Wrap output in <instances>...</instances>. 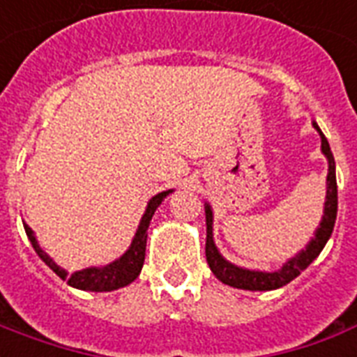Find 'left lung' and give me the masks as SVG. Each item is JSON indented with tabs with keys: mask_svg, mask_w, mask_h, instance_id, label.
Wrapping results in <instances>:
<instances>
[{
	"mask_svg": "<svg viewBox=\"0 0 357 357\" xmlns=\"http://www.w3.org/2000/svg\"><path fill=\"white\" fill-rule=\"evenodd\" d=\"M312 128L318 131L321 139V154L328 160V178H326V203H324V216L320 220V226L316 227L314 237L307 243V246L299 250L290 258L286 264L277 271H256L239 267V265L231 264L220 254L218 246L214 245V233H213V207L211 203L205 201V220H207V245H205V254H207V261L214 277L218 278L220 282L239 288V290H250V291H269L282 288L294 278L299 277L303 271L307 269L318 254L324 250V246L331 237L335 227V220H337V176H335V158L331 154L329 143L326 135L321 133L314 120H312Z\"/></svg>",
	"mask_w": 357,
	"mask_h": 357,
	"instance_id": "1",
	"label": "left lung"
}]
</instances>
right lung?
Returning a JSON list of instances; mask_svg holds the SVG:
<instances>
[{
  "instance_id": "1",
  "label": "right lung",
  "mask_w": 357,
  "mask_h": 357,
  "mask_svg": "<svg viewBox=\"0 0 357 357\" xmlns=\"http://www.w3.org/2000/svg\"><path fill=\"white\" fill-rule=\"evenodd\" d=\"M175 190H165V192H160L154 197H150L149 203H146V208H144V214L141 216V222H139L137 231L131 239V245L128 246V250L116 258L114 261L107 265H101V267H86V269L75 271V273H67L63 267L56 264L54 259L48 256L47 252L43 250L39 241H37L33 229L24 224V229H26V235H28L29 243L36 248L37 256L45 261V264L54 271L56 275L63 280H67L69 286H73L77 290L84 291H112L118 290V288H124L128 284H131L135 278L139 277V273L143 269L144 264V250H146V229L150 226V220L156 213V208L162 205V201L167 197L169 194H173Z\"/></svg>"
}]
</instances>
